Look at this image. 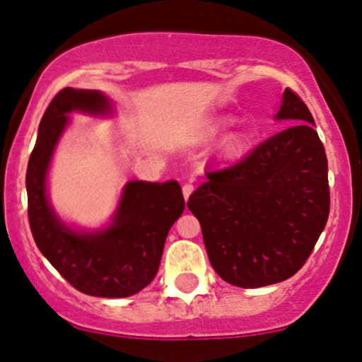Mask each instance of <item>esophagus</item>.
Returning a JSON list of instances; mask_svg holds the SVG:
<instances>
[{"instance_id": "esophagus-1", "label": "esophagus", "mask_w": 362, "mask_h": 362, "mask_svg": "<svg viewBox=\"0 0 362 362\" xmlns=\"http://www.w3.org/2000/svg\"><path fill=\"white\" fill-rule=\"evenodd\" d=\"M182 192H184V199L187 201V199H189V195L194 192V185L192 184H185L184 187H182Z\"/></svg>"}]
</instances>
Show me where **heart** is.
I'll use <instances>...</instances> for the list:
<instances>
[{"label": "heart", "instance_id": "obj_1", "mask_svg": "<svg viewBox=\"0 0 362 362\" xmlns=\"http://www.w3.org/2000/svg\"><path fill=\"white\" fill-rule=\"evenodd\" d=\"M235 122L236 117L233 114L214 115V117H211L207 122H204V126L199 129L197 141L199 143H209V141L219 138V136H221L224 131H228ZM245 144H247V136H245L242 131L230 132V134L221 141V144H219V153L226 158H235L243 151Z\"/></svg>", "mask_w": 362, "mask_h": 362}]
</instances>
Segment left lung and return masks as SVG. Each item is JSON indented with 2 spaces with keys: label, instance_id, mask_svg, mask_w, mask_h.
Instances as JSON below:
<instances>
[{
  "label": "left lung",
  "instance_id": "1",
  "mask_svg": "<svg viewBox=\"0 0 362 362\" xmlns=\"http://www.w3.org/2000/svg\"><path fill=\"white\" fill-rule=\"evenodd\" d=\"M276 120L291 124L230 168L206 173L189 197L211 265L238 288L294 276L322 235L330 211L325 148L308 107L289 88Z\"/></svg>",
  "mask_w": 362,
  "mask_h": 362
}]
</instances>
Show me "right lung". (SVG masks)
<instances>
[{
	"mask_svg": "<svg viewBox=\"0 0 362 362\" xmlns=\"http://www.w3.org/2000/svg\"><path fill=\"white\" fill-rule=\"evenodd\" d=\"M73 112L105 117L114 107L102 91L69 86L49 103L25 178L32 235L42 255L73 288L98 298L132 296L156 276L170 228L184 213V195L177 180H131L105 228L86 231L66 224L49 201L47 175Z\"/></svg>",
	"mask_w": 362,
	"mask_h": 362,
	"instance_id": "1",
	"label": "right lung"
}]
</instances>
